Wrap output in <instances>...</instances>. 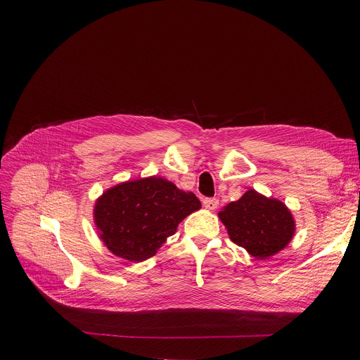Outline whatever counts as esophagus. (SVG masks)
Here are the masks:
<instances>
[{
	"instance_id": "34e87169",
	"label": "esophagus",
	"mask_w": 360,
	"mask_h": 360,
	"mask_svg": "<svg viewBox=\"0 0 360 360\" xmlns=\"http://www.w3.org/2000/svg\"><path fill=\"white\" fill-rule=\"evenodd\" d=\"M202 205L205 207L207 210H216L217 205H219V200L217 198H204Z\"/></svg>"
}]
</instances>
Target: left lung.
Returning <instances> with one entry per match:
<instances>
[{
    "instance_id": "left-lung-1",
    "label": "left lung",
    "mask_w": 360,
    "mask_h": 360,
    "mask_svg": "<svg viewBox=\"0 0 360 360\" xmlns=\"http://www.w3.org/2000/svg\"><path fill=\"white\" fill-rule=\"evenodd\" d=\"M219 219L239 247L257 258L266 259L293 239L296 224L285 202L248 190L238 201L224 205Z\"/></svg>"
}]
</instances>
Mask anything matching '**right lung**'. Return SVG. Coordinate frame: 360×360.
Segmentation results:
<instances>
[{
	"label": "right lung",
	"instance_id": "add662e5",
	"mask_svg": "<svg viewBox=\"0 0 360 360\" xmlns=\"http://www.w3.org/2000/svg\"><path fill=\"white\" fill-rule=\"evenodd\" d=\"M200 209L195 194L160 176H148L106 190L94 202L93 220L113 255L141 262L156 255L178 224Z\"/></svg>",
	"mask_w": 360,
	"mask_h": 360
}]
</instances>
